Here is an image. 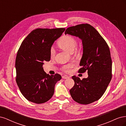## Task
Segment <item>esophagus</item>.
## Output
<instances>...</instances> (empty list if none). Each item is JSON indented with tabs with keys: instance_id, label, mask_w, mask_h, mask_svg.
Wrapping results in <instances>:
<instances>
[{
	"instance_id": "obj_1",
	"label": "esophagus",
	"mask_w": 126,
	"mask_h": 126,
	"mask_svg": "<svg viewBox=\"0 0 126 126\" xmlns=\"http://www.w3.org/2000/svg\"><path fill=\"white\" fill-rule=\"evenodd\" d=\"M69 77H68V76H66V75H64V76H62V78L63 79H68V78H69Z\"/></svg>"
}]
</instances>
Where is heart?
<instances>
[{
	"instance_id": "1",
	"label": "heart",
	"mask_w": 126,
	"mask_h": 126,
	"mask_svg": "<svg viewBox=\"0 0 126 126\" xmlns=\"http://www.w3.org/2000/svg\"><path fill=\"white\" fill-rule=\"evenodd\" d=\"M58 45L63 50L70 53H72L77 45V41L72 36L66 35L63 36L59 40ZM55 54L56 50L54 47H51L50 49V57L52 58L55 56ZM72 67H73L72 63L67 64L66 65L63 66L62 69L65 72H69Z\"/></svg>"
}]
</instances>
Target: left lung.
<instances>
[{"label":"left lung","instance_id":"8db88e82","mask_svg":"<svg viewBox=\"0 0 126 126\" xmlns=\"http://www.w3.org/2000/svg\"><path fill=\"white\" fill-rule=\"evenodd\" d=\"M65 35L78 37L82 40L83 54L78 71H88V77L80 80L72 77L75 81L70 90L72 99L79 104L88 105L99 99L111 81L112 61L109 48L97 30L89 24H80L68 28Z\"/></svg>","mask_w":126,"mask_h":126}]
</instances>
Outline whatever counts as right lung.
<instances>
[{
	"label": "right lung",
	"instance_id": "obj_1",
	"mask_svg": "<svg viewBox=\"0 0 126 126\" xmlns=\"http://www.w3.org/2000/svg\"><path fill=\"white\" fill-rule=\"evenodd\" d=\"M64 28L33 30L22 41L15 63L16 82L22 95L36 104L47 102L52 97L55 86L62 79L58 74H47L43 67L50 60V49Z\"/></svg>",
	"mask_w": 126,
	"mask_h": 126
}]
</instances>
